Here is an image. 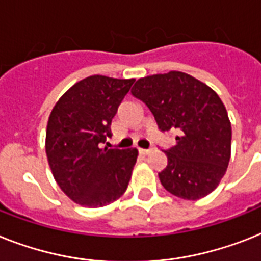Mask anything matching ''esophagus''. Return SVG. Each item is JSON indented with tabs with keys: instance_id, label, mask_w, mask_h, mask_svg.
I'll return each mask as SVG.
<instances>
[{
	"instance_id": "esophagus-1",
	"label": "esophagus",
	"mask_w": 261,
	"mask_h": 261,
	"mask_svg": "<svg viewBox=\"0 0 261 261\" xmlns=\"http://www.w3.org/2000/svg\"><path fill=\"white\" fill-rule=\"evenodd\" d=\"M139 152L141 154H148V153H150V152H152V148H148V149H143V148H140Z\"/></svg>"
}]
</instances>
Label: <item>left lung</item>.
<instances>
[{
    "mask_svg": "<svg viewBox=\"0 0 261 261\" xmlns=\"http://www.w3.org/2000/svg\"><path fill=\"white\" fill-rule=\"evenodd\" d=\"M132 94L149 108L161 132L176 133V144L163 149V187L185 200L210 195L231 159V122L220 97L182 72L137 80Z\"/></svg>",
    "mask_w": 261,
    "mask_h": 261,
    "instance_id": "left-lung-1",
    "label": "left lung"
}]
</instances>
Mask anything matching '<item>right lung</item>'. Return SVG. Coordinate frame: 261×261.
<instances>
[{
  "instance_id": "right-lung-1",
  "label": "right lung",
  "mask_w": 261,
  "mask_h": 261,
  "mask_svg": "<svg viewBox=\"0 0 261 261\" xmlns=\"http://www.w3.org/2000/svg\"><path fill=\"white\" fill-rule=\"evenodd\" d=\"M135 80L90 76L57 101L46 128V156L60 188L80 205L97 208L128 188L137 149L101 148L112 118ZM108 144V143H107Z\"/></svg>"
}]
</instances>
